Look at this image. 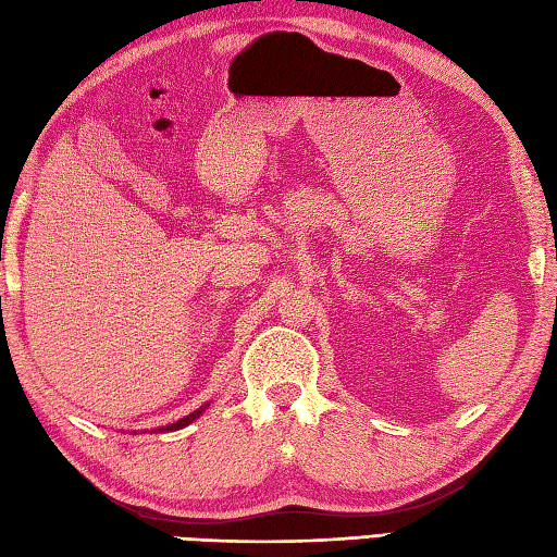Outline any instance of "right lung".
<instances>
[{
    "instance_id": "add662e5",
    "label": "right lung",
    "mask_w": 557,
    "mask_h": 557,
    "mask_svg": "<svg viewBox=\"0 0 557 557\" xmlns=\"http://www.w3.org/2000/svg\"><path fill=\"white\" fill-rule=\"evenodd\" d=\"M203 409H206V407H200V409H196L194 413H188V417H184V419H180V421H176V423L168 425V431H176V429H184V425H188V423H191L194 419H198V417H200V413H203Z\"/></svg>"
}]
</instances>
